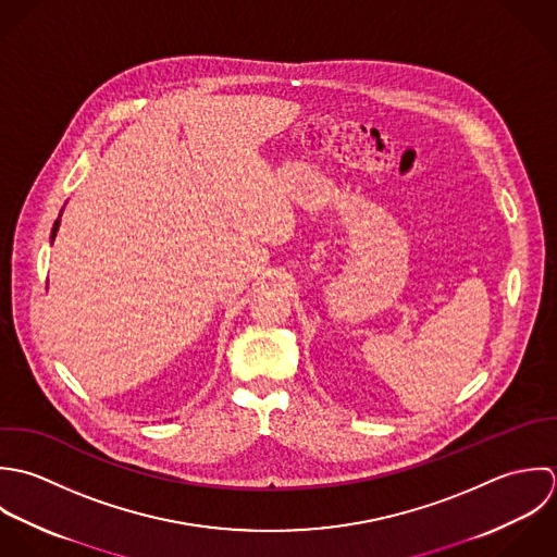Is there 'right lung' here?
Listing matches in <instances>:
<instances>
[{
  "instance_id": "right-lung-1",
  "label": "right lung",
  "mask_w": 557,
  "mask_h": 557,
  "mask_svg": "<svg viewBox=\"0 0 557 557\" xmlns=\"http://www.w3.org/2000/svg\"><path fill=\"white\" fill-rule=\"evenodd\" d=\"M60 218H62V213H60ZM58 227H60V220L53 223V230H51V243H53V238H55V232H58Z\"/></svg>"
}]
</instances>
